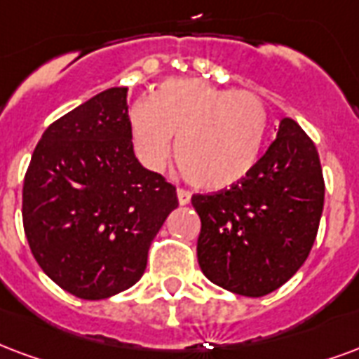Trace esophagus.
I'll return each instance as SVG.
<instances>
[{
	"mask_svg": "<svg viewBox=\"0 0 359 359\" xmlns=\"http://www.w3.org/2000/svg\"><path fill=\"white\" fill-rule=\"evenodd\" d=\"M177 198H179L180 205H188V203H190V200H192V194L188 192V190H182V188H179V190H177Z\"/></svg>",
	"mask_w": 359,
	"mask_h": 359,
	"instance_id": "obj_1",
	"label": "esophagus"
}]
</instances>
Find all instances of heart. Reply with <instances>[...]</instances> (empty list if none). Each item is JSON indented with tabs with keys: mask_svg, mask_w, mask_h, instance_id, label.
Returning a JSON list of instances; mask_svg holds the SVG:
<instances>
[{
	"mask_svg": "<svg viewBox=\"0 0 359 359\" xmlns=\"http://www.w3.org/2000/svg\"><path fill=\"white\" fill-rule=\"evenodd\" d=\"M140 163L161 171L172 152L187 179L203 190L240 182L261 159L268 135L266 106L255 93L226 91L200 79H169L129 114Z\"/></svg>",
	"mask_w": 359,
	"mask_h": 359,
	"instance_id": "obj_1",
	"label": "heart"
}]
</instances>
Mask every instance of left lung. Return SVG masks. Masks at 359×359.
I'll return each mask as SVG.
<instances>
[{"label": "left lung", "instance_id": "left-lung-1", "mask_svg": "<svg viewBox=\"0 0 359 359\" xmlns=\"http://www.w3.org/2000/svg\"><path fill=\"white\" fill-rule=\"evenodd\" d=\"M318 150L291 118L245 179L196 194L198 262L207 280L243 297H264L304 264L323 211Z\"/></svg>", "mask_w": 359, "mask_h": 359}]
</instances>
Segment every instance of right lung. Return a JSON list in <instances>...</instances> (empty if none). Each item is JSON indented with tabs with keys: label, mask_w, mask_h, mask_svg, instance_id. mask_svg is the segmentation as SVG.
<instances>
[{
	"label": "right lung",
	"mask_w": 359,
	"mask_h": 359,
	"mask_svg": "<svg viewBox=\"0 0 359 359\" xmlns=\"http://www.w3.org/2000/svg\"><path fill=\"white\" fill-rule=\"evenodd\" d=\"M177 205V188L135 158L127 87L98 93L47 127L24 177L32 255L85 301L142 278L150 243Z\"/></svg>",
	"instance_id": "add662e5"
}]
</instances>
